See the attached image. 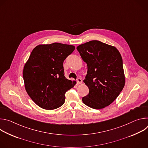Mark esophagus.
Returning a JSON list of instances; mask_svg holds the SVG:
<instances>
[{
    "mask_svg": "<svg viewBox=\"0 0 148 148\" xmlns=\"http://www.w3.org/2000/svg\"><path fill=\"white\" fill-rule=\"evenodd\" d=\"M77 84H82V81L81 78H78L77 80Z\"/></svg>",
    "mask_w": 148,
    "mask_h": 148,
    "instance_id": "obj_1",
    "label": "esophagus"
}]
</instances>
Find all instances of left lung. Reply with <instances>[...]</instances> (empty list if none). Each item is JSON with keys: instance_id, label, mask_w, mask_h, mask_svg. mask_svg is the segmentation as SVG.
Instances as JSON below:
<instances>
[{"instance_id": "left-lung-1", "label": "left lung", "mask_w": 148, "mask_h": 148, "mask_svg": "<svg viewBox=\"0 0 148 148\" xmlns=\"http://www.w3.org/2000/svg\"><path fill=\"white\" fill-rule=\"evenodd\" d=\"M88 71L84 80L89 94L83 103L96 110L112 103L124 87L125 77L122 58L117 49L98 40H92L77 47Z\"/></svg>"}]
</instances>
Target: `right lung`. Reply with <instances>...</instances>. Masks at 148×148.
I'll return each mask as SVG.
<instances>
[{
  "label": "right lung",
  "instance_id": "obj_1",
  "mask_svg": "<svg viewBox=\"0 0 148 148\" xmlns=\"http://www.w3.org/2000/svg\"><path fill=\"white\" fill-rule=\"evenodd\" d=\"M75 46L59 43L39 45L25 63L23 75L26 91L38 107L47 110L60 107L66 92L76 84L64 76L63 62Z\"/></svg>",
  "mask_w": 148,
  "mask_h": 148
}]
</instances>
